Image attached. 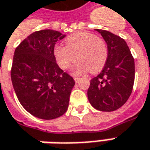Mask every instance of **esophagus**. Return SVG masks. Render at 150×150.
<instances>
[{
    "label": "esophagus",
    "mask_w": 150,
    "mask_h": 150,
    "mask_svg": "<svg viewBox=\"0 0 150 150\" xmlns=\"http://www.w3.org/2000/svg\"><path fill=\"white\" fill-rule=\"evenodd\" d=\"M79 80H80V78H79V77H74V81H75V82H78Z\"/></svg>",
    "instance_id": "34e87169"
}]
</instances>
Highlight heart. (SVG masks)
I'll return each mask as SVG.
<instances>
[{"label": "heart", "instance_id": "1", "mask_svg": "<svg viewBox=\"0 0 150 150\" xmlns=\"http://www.w3.org/2000/svg\"><path fill=\"white\" fill-rule=\"evenodd\" d=\"M64 45H56L54 56L62 69H67L75 60L79 59L73 68L74 74H82L88 70L91 73L100 72L104 68L108 50L101 38L87 32H77L69 35Z\"/></svg>", "mask_w": 150, "mask_h": 150}]
</instances>
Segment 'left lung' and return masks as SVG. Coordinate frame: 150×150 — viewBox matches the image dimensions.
<instances>
[{"instance_id": "8db88e82", "label": "left lung", "mask_w": 150, "mask_h": 150, "mask_svg": "<svg viewBox=\"0 0 150 150\" xmlns=\"http://www.w3.org/2000/svg\"><path fill=\"white\" fill-rule=\"evenodd\" d=\"M107 45L108 57L101 73L91 80L87 97L101 111L119 109L129 99L134 82V60L126 42L109 31L98 30Z\"/></svg>"}]
</instances>
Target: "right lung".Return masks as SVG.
<instances>
[{"label": "right lung", "mask_w": 150, "mask_h": 150, "mask_svg": "<svg viewBox=\"0 0 150 150\" xmlns=\"http://www.w3.org/2000/svg\"><path fill=\"white\" fill-rule=\"evenodd\" d=\"M64 37L53 30L36 31L14 54L11 76L15 92L22 106L40 119H55L68 110L75 82L54 56V45Z\"/></svg>", "instance_id": "right-lung-1"}]
</instances>
